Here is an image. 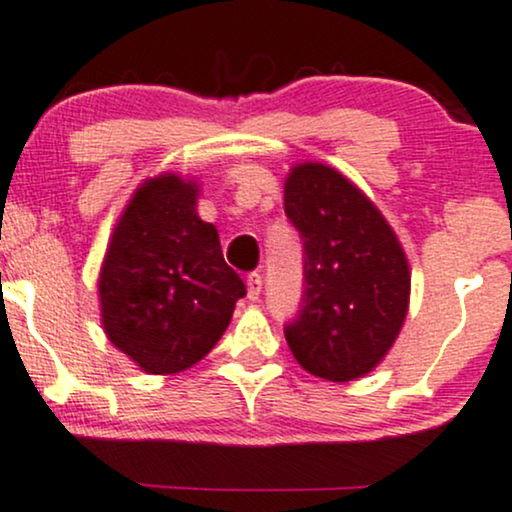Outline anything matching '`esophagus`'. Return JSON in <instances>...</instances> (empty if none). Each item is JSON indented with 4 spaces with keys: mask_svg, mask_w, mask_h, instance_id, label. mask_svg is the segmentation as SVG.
<instances>
[{
    "mask_svg": "<svg viewBox=\"0 0 512 512\" xmlns=\"http://www.w3.org/2000/svg\"><path fill=\"white\" fill-rule=\"evenodd\" d=\"M260 295H262V274L252 272L248 276V298L250 300H260Z\"/></svg>",
    "mask_w": 512,
    "mask_h": 512,
    "instance_id": "34e87169",
    "label": "esophagus"
}]
</instances>
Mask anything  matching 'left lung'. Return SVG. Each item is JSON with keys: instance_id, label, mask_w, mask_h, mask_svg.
<instances>
[{"instance_id": "left-lung-1", "label": "left lung", "mask_w": 512, "mask_h": 512, "mask_svg": "<svg viewBox=\"0 0 512 512\" xmlns=\"http://www.w3.org/2000/svg\"><path fill=\"white\" fill-rule=\"evenodd\" d=\"M283 209L303 238V298L283 326L315 377L353 381L379 365L408 315L410 272L396 233L346 176L298 164Z\"/></svg>"}]
</instances>
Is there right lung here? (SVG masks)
Instances as JSON below:
<instances>
[{
	"label": "right lung",
	"instance_id": "obj_1",
	"mask_svg": "<svg viewBox=\"0 0 512 512\" xmlns=\"http://www.w3.org/2000/svg\"><path fill=\"white\" fill-rule=\"evenodd\" d=\"M195 205V183L174 174L147 181L121 214L102 264L104 331L150 374H176L202 360L245 295L217 229Z\"/></svg>",
	"mask_w": 512,
	"mask_h": 512
}]
</instances>
